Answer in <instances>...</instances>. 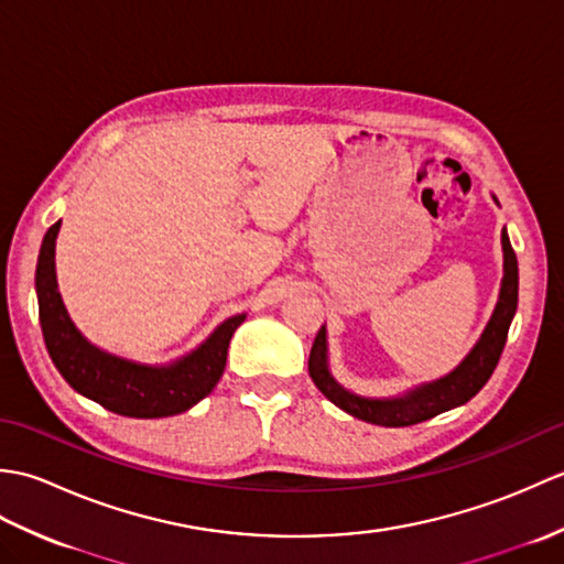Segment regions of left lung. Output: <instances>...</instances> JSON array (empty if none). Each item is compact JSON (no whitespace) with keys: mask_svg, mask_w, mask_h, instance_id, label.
<instances>
[{"mask_svg":"<svg viewBox=\"0 0 564 564\" xmlns=\"http://www.w3.org/2000/svg\"><path fill=\"white\" fill-rule=\"evenodd\" d=\"M495 203L499 206L497 198ZM501 251H505V275H501L495 313L489 317L487 327L482 329L480 339L475 341L473 349L467 351V356L451 370V373L422 382V386H414L410 390H404L402 394H390V398H368V394H358L349 388H344L341 382L334 378L329 368L327 327L322 325L307 364L310 378H313L317 390L346 414L378 426H412L473 400L475 394L485 388L489 376L495 373L499 356L505 351L509 325L513 315H517L519 305V261L511 249L507 227L501 230Z\"/></svg>","mask_w":564,"mask_h":564,"instance_id":"obj_1","label":"left lung"}]
</instances>
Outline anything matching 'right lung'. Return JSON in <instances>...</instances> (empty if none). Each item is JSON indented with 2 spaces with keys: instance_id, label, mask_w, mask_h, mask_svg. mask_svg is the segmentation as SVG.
Returning <instances> with one entry per match:
<instances>
[{
  "instance_id": "right-lung-1",
  "label": "right lung",
  "mask_w": 564,
  "mask_h": 564,
  "mask_svg": "<svg viewBox=\"0 0 564 564\" xmlns=\"http://www.w3.org/2000/svg\"><path fill=\"white\" fill-rule=\"evenodd\" d=\"M59 223L63 220L45 232L39 267H35L41 329L59 376L87 400L106 406L109 412L135 419L182 414L210 394L225 370L232 334L247 315L227 317L194 351L170 364H138L104 351L75 327L57 291L55 239Z\"/></svg>"
}]
</instances>
